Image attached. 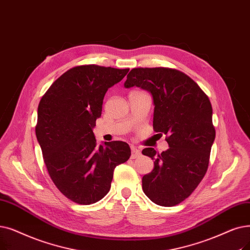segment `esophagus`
<instances>
[{"instance_id":"34e87169","label":"esophagus","mask_w":250,"mask_h":250,"mask_svg":"<svg viewBox=\"0 0 250 250\" xmlns=\"http://www.w3.org/2000/svg\"><path fill=\"white\" fill-rule=\"evenodd\" d=\"M131 150H132V155H131V157H132L133 159H135V158H137V157H139V156L141 155V151H140L138 148L132 147Z\"/></svg>"}]
</instances>
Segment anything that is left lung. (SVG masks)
<instances>
[{
    "label": "left lung",
    "instance_id": "1",
    "mask_svg": "<svg viewBox=\"0 0 250 250\" xmlns=\"http://www.w3.org/2000/svg\"><path fill=\"white\" fill-rule=\"evenodd\" d=\"M135 85L152 95L153 128L167 135L169 146L161 153L143 149L154 160L153 170L142 179L143 191L157 205H177L197 188L208 167L215 138L210 101L191 78L173 68H133L125 86Z\"/></svg>",
    "mask_w": 250,
    "mask_h": 250
}]
</instances>
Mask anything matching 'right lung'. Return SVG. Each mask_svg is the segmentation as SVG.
Masks as SVG:
<instances>
[{"instance_id": "obj_1", "label": "right lung", "mask_w": 250, "mask_h": 250, "mask_svg": "<svg viewBox=\"0 0 250 250\" xmlns=\"http://www.w3.org/2000/svg\"><path fill=\"white\" fill-rule=\"evenodd\" d=\"M128 68L89 64L64 72L42 97L36 135L49 176L71 201L88 205L109 192L114 168L131 156L122 141L97 147L93 127L104 96Z\"/></svg>"}]
</instances>
